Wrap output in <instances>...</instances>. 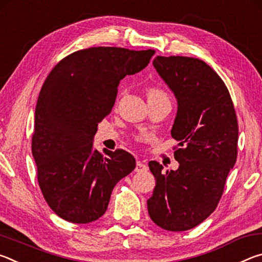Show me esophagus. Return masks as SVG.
Masks as SVG:
<instances>
[{
    "label": "esophagus",
    "mask_w": 262,
    "mask_h": 262,
    "mask_svg": "<svg viewBox=\"0 0 262 262\" xmlns=\"http://www.w3.org/2000/svg\"><path fill=\"white\" fill-rule=\"evenodd\" d=\"M148 168L149 167H148L147 164H144L143 162H137L136 163V167H135L136 172H147Z\"/></svg>",
    "instance_id": "esophagus-1"
}]
</instances>
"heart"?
<instances>
[{
	"label": "heart",
	"mask_w": 262,
	"mask_h": 262,
	"mask_svg": "<svg viewBox=\"0 0 262 262\" xmlns=\"http://www.w3.org/2000/svg\"><path fill=\"white\" fill-rule=\"evenodd\" d=\"M152 98H166L168 99V97L166 95L165 91H163L162 89L159 88H151L148 90V99H152Z\"/></svg>",
	"instance_id": "obj_1"
}]
</instances>
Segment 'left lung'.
I'll return each instance as SVG.
<instances>
[{"label": "left lung", "instance_id": "8db88e82", "mask_svg": "<svg viewBox=\"0 0 262 262\" xmlns=\"http://www.w3.org/2000/svg\"><path fill=\"white\" fill-rule=\"evenodd\" d=\"M154 67L178 101L171 135L178 170L163 172L151 161L156 179L147 201L150 219L167 231L195 228L216 209L237 159L238 121L229 90L202 60L156 56Z\"/></svg>", "mask_w": 262, "mask_h": 262}]
</instances>
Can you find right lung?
Masks as SVG:
<instances>
[{
	"label": "right lung",
	"mask_w": 262,
	"mask_h": 262,
	"mask_svg": "<svg viewBox=\"0 0 262 262\" xmlns=\"http://www.w3.org/2000/svg\"><path fill=\"white\" fill-rule=\"evenodd\" d=\"M154 50L91 47L66 56L42 84L34 114L32 155L41 193L57 216L72 223L98 220L119 180L136 162L122 149H94L98 123L112 111L127 75L147 67Z\"/></svg>",
	"instance_id": "1"
}]
</instances>
